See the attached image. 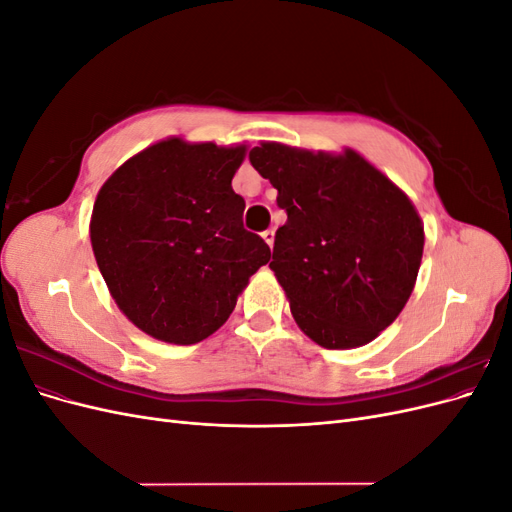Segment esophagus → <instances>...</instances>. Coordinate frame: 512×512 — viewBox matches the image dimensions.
Listing matches in <instances>:
<instances>
[{
  "label": "esophagus",
  "mask_w": 512,
  "mask_h": 512,
  "mask_svg": "<svg viewBox=\"0 0 512 512\" xmlns=\"http://www.w3.org/2000/svg\"><path fill=\"white\" fill-rule=\"evenodd\" d=\"M262 239H265L267 241V245L269 247H273V241H275V230H265V232H262Z\"/></svg>",
  "instance_id": "34e87169"
}]
</instances>
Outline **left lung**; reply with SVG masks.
Listing matches in <instances>:
<instances>
[{
    "instance_id": "left-lung-1",
    "label": "left lung",
    "mask_w": 512,
    "mask_h": 512,
    "mask_svg": "<svg viewBox=\"0 0 512 512\" xmlns=\"http://www.w3.org/2000/svg\"><path fill=\"white\" fill-rule=\"evenodd\" d=\"M250 162L288 220L271 271L299 329L322 348H359L399 316L414 290L425 232L412 200L359 153L262 143Z\"/></svg>"
}]
</instances>
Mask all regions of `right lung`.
Here are the masks:
<instances>
[{"instance_id": "1", "label": "right lung", "mask_w": 512, "mask_h": 512, "mask_svg": "<svg viewBox=\"0 0 512 512\" xmlns=\"http://www.w3.org/2000/svg\"><path fill=\"white\" fill-rule=\"evenodd\" d=\"M245 145L166 138L100 188L89 237L104 282L147 335L190 346L218 331L269 245L243 228L232 177Z\"/></svg>"}]
</instances>
